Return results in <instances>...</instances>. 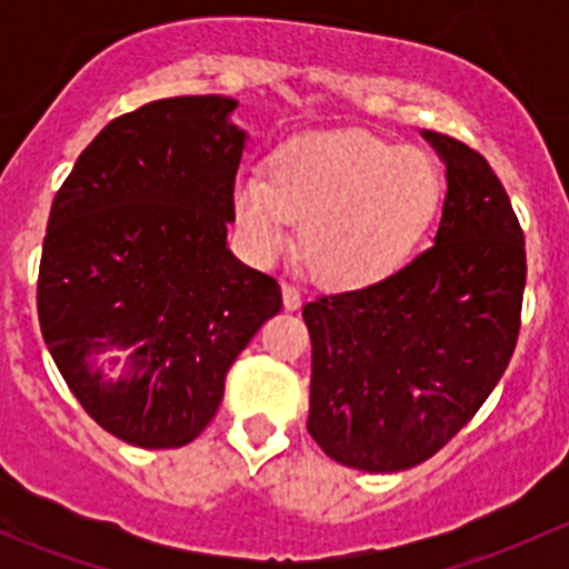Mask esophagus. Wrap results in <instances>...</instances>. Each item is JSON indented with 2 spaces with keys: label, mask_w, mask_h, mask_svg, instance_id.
I'll use <instances>...</instances> for the list:
<instances>
[{
  "label": "esophagus",
  "mask_w": 569,
  "mask_h": 569,
  "mask_svg": "<svg viewBox=\"0 0 569 569\" xmlns=\"http://www.w3.org/2000/svg\"><path fill=\"white\" fill-rule=\"evenodd\" d=\"M300 302H302L300 289H297V286H291V283H283V306H286V311H297V308H300Z\"/></svg>",
  "instance_id": "obj_1"
}]
</instances>
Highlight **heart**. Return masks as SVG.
<instances>
[{
    "label": "heart",
    "mask_w": 569,
    "mask_h": 569,
    "mask_svg": "<svg viewBox=\"0 0 569 569\" xmlns=\"http://www.w3.org/2000/svg\"><path fill=\"white\" fill-rule=\"evenodd\" d=\"M443 181L418 148L363 129L291 137L269 157V178L233 183V217L258 258L289 244L327 289H369L410 263L438 217Z\"/></svg>",
    "instance_id": "obj_1"
}]
</instances>
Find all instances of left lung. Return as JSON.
Masks as SVG:
<instances>
[{"label": "left lung", "instance_id": "1", "mask_svg": "<svg viewBox=\"0 0 569 569\" xmlns=\"http://www.w3.org/2000/svg\"><path fill=\"white\" fill-rule=\"evenodd\" d=\"M446 168L432 248L369 289L306 302L308 432L327 457L396 473L438 455L507 371L520 330L526 242L481 153L421 131Z\"/></svg>", "mask_w": 569, "mask_h": 569}]
</instances>
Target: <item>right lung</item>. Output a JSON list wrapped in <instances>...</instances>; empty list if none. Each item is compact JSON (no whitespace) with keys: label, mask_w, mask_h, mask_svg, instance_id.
I'll list each match as a JSON object with an SVG mask.
<instances>
[{"label":"right lung","mask_w":569,"mask_h":569,"mask_svg":"<svg viewBox=\"0 0 569 569\" xmlns=\"http://www.w3.org/2000/svg\"><path fill=\"white\" fill-rule=\"evenodd\" d=\"M237 99L178 96L120 114L51 203L43 341L79 405L140 449L198 438L226 375L283 297L228 250L248 131Z\"/></svg>","instance_id":"right-lung-1"}]
</instances>
